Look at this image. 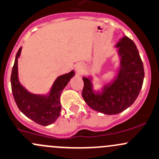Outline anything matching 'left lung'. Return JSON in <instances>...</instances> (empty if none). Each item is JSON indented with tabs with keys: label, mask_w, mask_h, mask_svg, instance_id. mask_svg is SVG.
<instances>
[{
	"label": "left lung",
	"mask_w": 159,
	"mask_h": 159,
	"mask_svg": "<svg viewBox=\"0 0 159 159\" xmlns=\"http://www.w3.org/2000/svg\"><path fill=\"white\" fill-rule=\"evenodd\" d=\"M120 57L117 76L105 84L101 91L93 89L92 78L83 77L82 97L93 110L107 115L117 114L136 100L143 84V63L134 42L124 36L116 46Z\"/></svg>",
	"instance_id": "8db88e82"
}]
</instances>
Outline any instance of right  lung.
<instances>
[{
	"label": "right lung",
	"instance_id": "add662e5",
	"mask_svg": "<svg viewBox=\"0 0 159 159\" xmlns=\"http://www.w3.org/2000/svg\"><path fill=\"white\" fill-rule=\"evenodd\" d=\"M21 49L22 47L20 48L16 55L11 77L13 98L19 110L25 116L38 124L48 126L54 123L59 116L61 112L60 95L75 75V71H71L68 74L58 76L47 95L30 93L21 85L18 78L17 61Z\"/></svg>",
	"mask_w": 159,
	"mask_h": 159
}]
</instances>
